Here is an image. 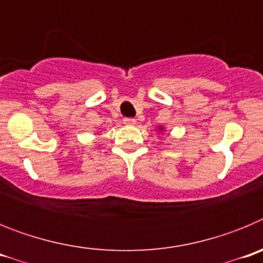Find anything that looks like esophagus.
<instances>
[{
    "instance_id": "1",
    "label": "esophagus",
    "mask_w": 263,
    "mask_h": 263,
    "mask_svg": "<svg viewBox=\"0 0 263 263\" xmlns=\"http://www.w3.org/2000/svg\"><path fill=\"white\" fill-rule=\"evenodd\" d=\"M136 118H132V117H125L124 118V124L125 125H136Z\"/></svg>"
}]
</instances>
